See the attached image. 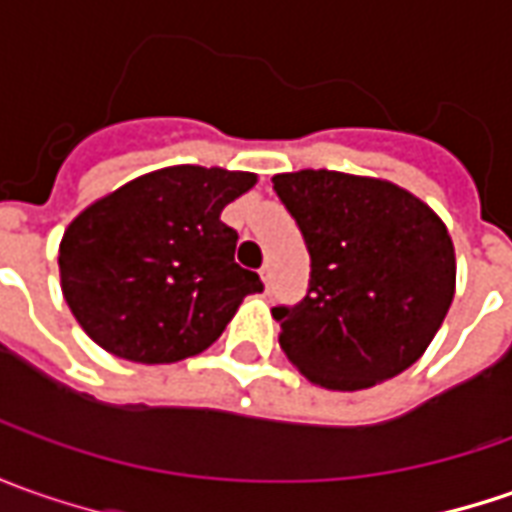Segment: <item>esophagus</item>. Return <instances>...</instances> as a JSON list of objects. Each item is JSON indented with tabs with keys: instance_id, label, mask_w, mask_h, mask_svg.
Instances as JSON below:
<instances>
[{
	"instance_id": "esophagus-1",
	"label": "esophagus",
	"mask_w": 512,
	"mask_h": 512,
	"mask_svg": "<svg viewBox=\"0 0 512 512\" xmlns=\"http://www.w3.org/2000/svg\"><path fill=\"white\" fill-rule=\"evenodd\" d=\"M260 280H263L266 286L272 283V269H269V266H263V269H260Z\"/></svg>"
}]
</instances>
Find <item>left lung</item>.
Listing matches in <instances>:
<instances>
[{
	"label": "left lung",
	"instance_id": "1",
	"mask_svg": "<svg viewBox=\"0 0 512 512\" xmlns=\"http://www.w3.org/2000/svg\"><path fill=\"white\" fill-rule=\"evenodd\" d=\"M272 184L311 257L306 297L272 309L291 365L328 391H362L411 368L456 289L439 215L397 184L331 169Z\"/></svg>",
	"mask_w": 512,
	"mask_h": 512
}]
</instances>
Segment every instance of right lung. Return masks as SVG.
<instances>
[{"label": "right lung", "mask_w": 512, "mask_h": 512, "mask_svg": "<svg viewBox=\"0 0 512 512\" xmlns=\"http://www.w3.org/2000/svg\"><path fill=\"white\" fill-rule=\"evenodd\" d=\"M252 172L167 167L87 206L59 246L62 291L87 337L130 362L201 354L263 291L235 263L238 232L226 203L255 186Z\"/></svg>", "instance_id": "obj_1"}]
</instances>
